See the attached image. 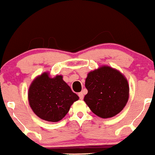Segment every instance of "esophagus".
<instances>
[{
    "mask_svg": "<svg viewBox=\"0 0 155 155\" xmlns=\"http://www.w3.org/2000/svg\"><path fill=\"white\" fill-rule=\"evenodd\" d=\"M78 97H79L80 100H84V93H83L82 92H81L78 93Z\"/></svg>",
    "mask_w": 155,
    "mask_h": 155,
    "instance_id": "34e87169",
    "label": "esophagus"
}]
</instances>
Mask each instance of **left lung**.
<instances>
[{
	"instance_id": "left-lung-1",
	"label": "left lung",
	"mask_w": 155,
	"mask_h": 155,
	"mask_svg": "<svg viewBox=\"0 0 155 155\" xmlns=\"http://www.w3.org/2000/svg\"><path fill=\"white\" fill-rule=\"evenodd\" d=\"M87 93L84 101L92 113L108 118L119 114L129 99L127 80L119 71L102 66L87 74L85 79Z\"/></svg>"
}]
</instances>
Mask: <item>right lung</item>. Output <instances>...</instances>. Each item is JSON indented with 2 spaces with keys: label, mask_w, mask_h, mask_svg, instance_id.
<instances>
[{
  "label": "right lung",
  "mask_w": 155,
  "mask_h": 155,
  "mask_svg": "<svg viewBox=\"0 0 155 155\" xmlns=\"http://www.w3.org/2000/svg\"><path fill=\"white\" fill-rule=\"evenodd\" d=\"M28 96L35 114L44 120L53 122L61 120L79 98L63 80V76L51 78L47 72L32 82Z\"/></svg>",
  "instance_id": "add662e5"
}]
</instances>
